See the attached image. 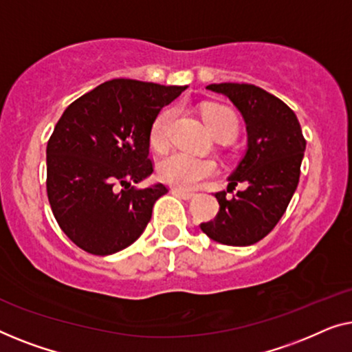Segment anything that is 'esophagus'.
Listing matches in <instances>:
<instances>
[{"instance_id":"esophagus-1","label":"esophagus","mask_w":352,"mask_h":352,"mask_svg":"<svg viewBox=\"0 0 352 352\" xmlns=\"http://www.w3.org/2000/svg\"><path fill=\"white\" fill-rule=\"evenodd\" d=\"M172 191H174L177 196H180L182 199H185V201H190V199H192V197H195V192L183 191V190H180V188H174V190H172Z\"/></svg>"}]
</instances>
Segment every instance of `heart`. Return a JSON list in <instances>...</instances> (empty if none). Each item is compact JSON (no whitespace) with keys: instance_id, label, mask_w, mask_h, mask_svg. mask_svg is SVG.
<instances>
[{"instance_id":"heart-1","label":"heart","mask_w":352,"mask_h":352,"mask_svg":"<svg viewBox=\"0 0 352 352\" xmlns=\"http://www.w3.org/2000/svg\"><path fill=\"white\" fill-rule=\"evenodd\" d=\"M206 124L215 137L230 138L237 131V118L230 108L206 105L202 108ZM175 120L174 108L161 111L150 129V145L156 151H164L169 146L170 126ZM160 177L169 185L180 190H195L202 182L217 172V162L210 157H197L188 153H172L157 166Z\"/></svg>"}]
</instances>
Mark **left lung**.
<instances>
[{
    "label": "left lung",
    "mask_w": 352,
    "mask_h": 352,
    "mask_svg": "<svg viewBox=\"0 0 352 352\" xmlns=\"http://www.w3.org/2000/svg\"><path fill=\"white\" fill-rule=\"evenodd\" d=\"M207 89L223 94L245 121L247 150L230 175L226 191L215 192L220 210L201 223L210 239L245 247L268 236L287 210L300 180L306 140L295 113L254 84L221 82ZM237 184L243 190L227 196Z\"/></svg>",
    "instance_id": "8db88e82"
}]
</instances>
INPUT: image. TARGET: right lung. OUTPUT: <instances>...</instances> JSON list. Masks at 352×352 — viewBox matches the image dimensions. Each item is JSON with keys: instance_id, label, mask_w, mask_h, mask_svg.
I'll use <instances>...</instances> for the list:
<instances>
[{"instance_id": "right-lung-1", "label": "right lung", "mask_w": 352, "mask_h": 352, "mask_svg": "<svg viewBox=\"0 0 352 352\" xmlns=\"http://www.w3.org/2000/svg\"><path fill=\"white\" fill-rule=\"evenodd\" d=\"M186 86L111 79L67 107L47 142V197L62 231L79 249L111 255L135 242L151 220L162 183L153 174L150 129Z\"/></svg>"}]
</instances>
